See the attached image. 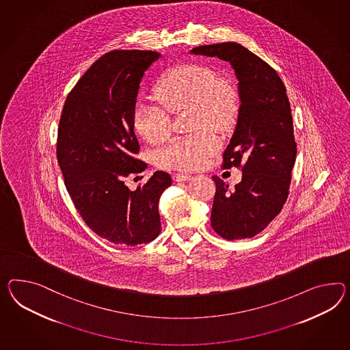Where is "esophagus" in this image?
Listing matches in <instances>:
<instances>
[{
    "label": "esophagus",
    "instance_id": "1",
    "mask_svg": "<svg viewBox=\"0 0 350 350\" xmlns=\"http://www.w3.org/2000/svg\"><path fill=\"white\" fill-rule=\"evenodd\" d=\"M191 179V175L187 174V172H179L174 175V180L175 181H187V180Z\"/></svg>",
    "mask_w": 350,
    "mask_h": 350
}]
</instances>
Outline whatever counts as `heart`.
Listing matches in <instances>:
<instances>
[{"mask_svg": "<svg viewBox=\"0 0 350 350\" xmlns=\"http://www.w3.org/2000/svg\"><path fill=\"white\" fill-rule=\"evenodd\" d=\"M159 103L138 100L133 109L135 131L148 144H159L170 135V114L191 109L193 135L166 144L157 154L163 169L194 170L218 148L217 132L232 126L240 109V91L230 77H217L212 68L185 63L163 75L156 88Z\"/></svg>", "mask_w": 350, "mask_h": 350, "instance_id": "heart-1", "label": "heart"}]
</instances>
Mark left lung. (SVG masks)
Instances as JSON below:
<instances>
[{
	"instance_id": "1",
	"label": "left lung",
	"mask_w": 350,
	"mask_h": 350,
	"mask_svg": "<svg viewBox=\"0 0 350 350\" xmlns=\"http://www.w3.org/2000/svg\"><path fill=\"white\" fill-rule=\"evenodd\" d=\"M190 53L230 62L239 80L237 124L224 152V169L242 166L230 190L218 176L211 222L226 240L250 239L279 215L289 194L297 144L286 86L256 54L234 42L200 45Z\"/></svg>"
}]
</instances>
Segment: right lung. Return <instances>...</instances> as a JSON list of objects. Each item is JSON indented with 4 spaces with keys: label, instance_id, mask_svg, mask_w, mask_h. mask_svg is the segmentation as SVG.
Wrapping results in <instances>:
<instances>
[{
    "label": "right lung",
    "instance_id": "add662e5",
    "mask_svg": "<svg viewBox=\"0 0 350 350\" xmlns=\"http://www.w3.org/2000/svg\"><path fill=\"white\" fill-rule=\"evenodd\" d=\"M161 54L111 51L68 94L58 126L57 160L85 224L117 245H141L161 232L159 200L171 176L156 171L135 191L126 178L144 171L133 109L144 72Z\"/></svg>",
    "mask_w": 350,
    "mask_h": 350
}]
</instances>
